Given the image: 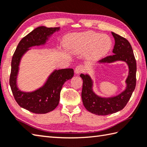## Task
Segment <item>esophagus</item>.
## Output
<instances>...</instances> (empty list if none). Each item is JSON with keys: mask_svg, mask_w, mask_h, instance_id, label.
I'll return each mask as SVG.
<instances>
[{"mask_svg": "<svg viewBox=\"0 0 147 147\" xmlns=\"http://www.w3.org/2000/svg\"><path fill=\"white\" fill-rule=\"evenodd\" d=\"M84 67L83 66V65H78V66L76 67L75 68V70H74V72H75V73L76 74H80L81 73H82V72L84 71Z\"/></svg>", "mask_w": 147, "mask_h": 147, "instance_id": "obj_1", "label": "esophagus"}]
</instances>
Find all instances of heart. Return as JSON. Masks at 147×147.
Wrapping results in <instances>:
<instances>
[{
  "label": "heart",
  "mask_w": 147,
  "mask_h": 147,
  "mask_svg": "<svg viewBox=\"0 0 147 147\" xmlns=\"http://www.w3.org/2000/svg\"><path fill=\"white\" fill-rule=\"evenodd\" d=\"M66 48L75 52H86V59L89 61H95L104 56L111 47V41L104 35L87 32L74 33L65 38Z\"/></svg>",
  "instance_id": "heart-1"
}]
</instances>
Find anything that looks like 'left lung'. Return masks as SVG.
Segmentation results:
<instances>
[{
	"mask_svg": "<svg viewBox=\"0 0 147 147\" xmlns=\"http://www.w3.org/2000/svg\"><path fill=\"white\" fill-rule=\"evenodd\" d=\"M115 40L112 51L113 55L99 61V63H112L115 61L126 62L129 67L128 76L126 80V88L120 94L112 97H101L93 91V82L88 74H81L83 82L82 98L87 111L92 113L106 115L122 110L128 102L136 86V62L131 45L127 40L117 34L112 32Z\"/></svg>",
	"mask_w": 147,
	"mask_h": 147,
	"instance_id": "8db88e82",
	"label": "left lung"
}]
</instances>
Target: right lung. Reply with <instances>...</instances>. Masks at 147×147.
Returning a JSON list of instances; mask_svg holds the SVG:
<instances>
[{"label": "right lung", "instance_id": "obj_1", "mask_svg": "<svg viewBox=\"0 0 147 147\" xmlns=\"http://www.w3.org/2000/svg\"><path fill=\"white\" fill-rule=\"evenodd\" d=\"M60 28L39 26L21 39L12 56L9 84L12 94L20 107L35 114H46L54 110L59 104L60 93L64 83L74 76L73 69L54 70L44 85L35 91L24 92L19 90L17 76L19 65L23 55L33 46L44 45L53 33Z\"/></svg>", "mask_w": 147, "mask_h": 147}]
</instances>
